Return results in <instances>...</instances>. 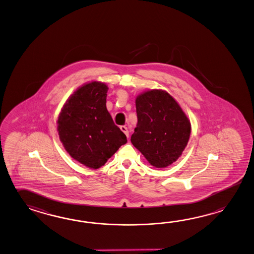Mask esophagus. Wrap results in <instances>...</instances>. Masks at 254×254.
Masks as SVG:
<instances>
[{"label":"esophagus","instance_id":"esophagus-1","mask_svg":"<svg viewBox=\"0 0 254 254\" xmlns=\"http://www.w3.org/2000/svg\"><path fill=\"white\" fill-rule=\"evenodd\" d=\"M120 129L122 130V131L124 132L125 135H127V138L129 137V132H128V130H127V127L121 126V127H120Z\"/></svg>","mask_w":254,"mask_h":254}]
</instances>
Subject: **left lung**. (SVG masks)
<instances>
[{
    "instance_id": "1",
    "label": "left lung",
    "mask_w": 254,
    "mask_h": 254,
    "mask_svg": "<svg viewBox=\"0 0 254 254\" xmlns=\"http://www.w3.org/2000/svg\"><path fill=\"white\" fill-rule=\"evenodd\" d=\"M137 125L131 142L156 168L180 158L190 139V122L166 91L153 89L136 96Z\"/></svg>"
}]
</instances>
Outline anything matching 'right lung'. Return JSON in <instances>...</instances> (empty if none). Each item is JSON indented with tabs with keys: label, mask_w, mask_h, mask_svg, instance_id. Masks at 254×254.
I'll return each instance as SVG.
<instances>
[{
	"label": "right lung",
	"mask_w": 254,
	"mask_h": 254,
	"mask_svg": "<svg viewBox=\"0 0 254 254\" xmlns=\"http://www.w3.org/2000/svg\"><path fill=\"white\" fill-rule=\"evenodd\" d=\"M107 90L106 84L97 81L82 85L68 98L57 120L68 154L93 169L104 166L127 142L107 111Z\"/></svg>",
	"instance_id": "add662e5"
}]
</instances>
